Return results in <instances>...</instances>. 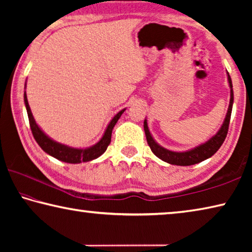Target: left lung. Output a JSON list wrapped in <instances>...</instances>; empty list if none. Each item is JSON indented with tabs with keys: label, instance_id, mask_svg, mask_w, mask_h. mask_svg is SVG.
<instances>
[{
	"label": "left lung",
	"instance_id": "obj_1",
	"mask_svg": "<svg viewBox=\"0 0 252 252\" xmlns=\"http://www.w3.org/2000/svg\"><path fill=\"white\" fill-rule=\"evenodd\" d=\"M228 81H229L230 89H231V91H230V104H229L227 116H225L222 126L220 127L218 133H217L215 136H212L209 141L201 144V146L192 149V150L186 151V152H173V151H170V150H167V149L160 147L159 144H158L155 140H153V138L150 134V131H149V129H148L147 120H144L143 127H144V132H146L148 144H149V147H150L151 151L155 153V155L159 158V159L168 162V163H170V164L192 165V164L199 163V162L208 159V158L212 157L217 151L219 150V148L222 146L225 136H227V133H228L230 118H231L232 103H233L232 82H231V78H230L229 73H228Z\"/></svg>",
	"mask_w": 252,
	"mask_h": 252
}]
</instances>
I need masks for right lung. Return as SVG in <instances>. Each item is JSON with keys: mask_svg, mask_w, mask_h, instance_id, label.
Instances as JSON below:
<instances>
[{"mask_svg": "<svg viewBox=\"0 0 252 252\" xmlns=\"http://www.w3.org/2000/svg\"><path fill=\"white\" fill-rule=\"evenodd\" d=\"M24 102L28 111L30 127H31L32 134L34 136V139H35V141L37 142V144H39L42 150L45 151L48 155L54 157L55 159L58 160L67 162V163H80V162L91 161L93 159H96L97 157H100L102 153H104L106 148H108V146L111 142V134H112L113 126H116V123L118 122L119 119H120L121 114L125 112L126 110L125 109L120 111V112H119L117 116L112 119V121L109 123L108 127H106L102 139L95 144V146L88 149H74V148L66 147L64 144L55 142L53 140H51L48 135L44 134V132L37 126L35 120H34L25 92H24Z\"/></svg>", "mask_w": 252, "mask_h": 252, "instance_id": "right-lung-1", "label": "right lung"}]
</instances>
